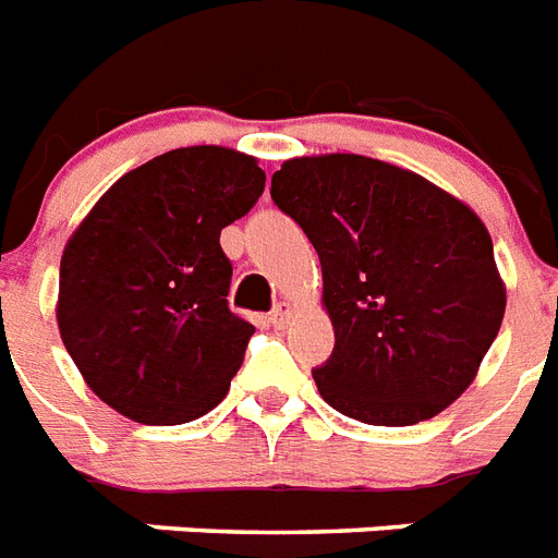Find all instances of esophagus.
<instances>
[{
    "mask_svg": "<svg viewBox=\"0 0 558 558\" xmlns=\"http://www.w3.org/2000/svg\"><path fill=\"white\" fill-rule=\"evenodd\" d=\"M291 314L293 307L288 305V302H279V305L274 307V314H270V325H274V328H284V325L291 323Z\"/></svg>",
    "mask_w": 558,
    "mask_h": 558,
    "instance_id": "esophagus-1",
    "label": "esophagus"
}]
</instances>
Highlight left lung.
I'll return each mask as SVG.
<instances>
[{"instance_id":"obj_1","label":"left lung","mask_w":558,"mask_h":558,"mask_svg":"<svg viewBox=\"0 0 558 558\" xmlns=\"http://www.w3.org/2000/svg\"><path fill=\"white\" fill-rule=\"evenodd\" d=\"M270 195L323 265L333 354L314 380L325 403L412 426L461 398L507 305L484 221L417 172L349 153L284 160Z\"/></svg>"}]
</instances>
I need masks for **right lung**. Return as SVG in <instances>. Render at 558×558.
<instances>
[{
	"label": "right lung",
	"mask_w": 558,
	"mask_h": 558,
	"mask_svg": "<svg viewBox=\"0 0 558 558\" xmlns=\"http://www.w3.org/2000/svg\"><path fill=\"white\" fill-rule=\"evenodd\" d=\"M265 193L253 155L186 146L106 190L65 244L57 325L97 398L146 426L216 409L253 328L227 305L221 230Z\"/></svg>",
	"instance_id": "1"
}]
</instances>
